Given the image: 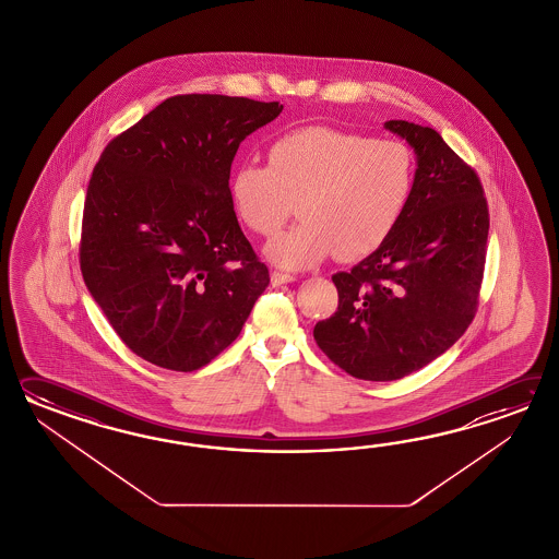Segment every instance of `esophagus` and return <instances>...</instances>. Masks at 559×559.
Here are the masks:
<instances>
[{"label":"esophagus","instance_id":"obj_1","mask_svg":"<svg viewBox=\"0 0 559 559\" xmlns=\"http://www.w3.org/2000/svg\"><path fill=\"white\" fill-rule=\"evenodd\" d=\"M270 282L274 287H280V285L292 284V282H296V275L282 274V272H272L270 274Z\"/></svg>","mask_w":559,"mask_h":559}]
</instances>
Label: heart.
Instances as JSON below:
<instances>
[{
	"label": "heart",
	"mask_w": 559,
	"mask_h": 559,
	"mask_svg": "<svg viewBox=\"0 0 559 559\" xmlns=\"http://www.w3.org/2000/svg\"><path fill=\"white\" fill-rule=\"evenodd\" d=\"M267 163L234 167L229 202L263 238L277 234L299 202L304 222L265 246V258L284 270H308L333 253L369 255L392 236L416 188V159L405 143L356 131H285L270 145Z\"/></svg>",
	"instance_id": "1"
}]
</instances>
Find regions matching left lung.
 Wrapping results in <instances>:
<instances>
[{
  "label": "left lung",
  "mask_w": 559,
  "mask_h": 559,
  "mask_svg": "<svg viewBox=\"0 0 559 559\" xmlns=\"http://www.w3.org/2000/svg\"><path fill=\"white\" fill-rule=\"evenodd\" d=\"M416 154V188L392 236L333 275L337 311L313 337L357 380H402L448 352L472 323L489 214L474 169L431 128L390 119Z\"/></svg>",
  "instance_id": "1"
}]
</instances>
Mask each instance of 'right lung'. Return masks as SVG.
Here are the masks:
<instances>
[{
	"mask_svg": "<svg viewBox=\"0 0 559 559\" xmlns=\"http://www.w3.org/2000/svg\"><path fill=\"white\" fill-rule=\"evenodd\" d=\"M284 106L176 95L107 143L87 186L80 265L135 356L193 371L238 337L270 284L229 202L239 143Z\"/></svg>",
	"mask_w": 559,
	"mask_h": 559,
	"instance_id": "right-lung-1",
	"label": "right lung"
}]
</instances>
